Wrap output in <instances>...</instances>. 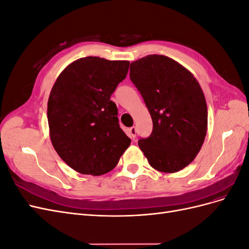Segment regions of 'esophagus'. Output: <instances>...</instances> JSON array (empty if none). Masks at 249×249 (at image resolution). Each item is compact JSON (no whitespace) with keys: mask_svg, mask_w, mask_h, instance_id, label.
Returning a JSON list of instances; mask_svg holds the SVG:
<instances>
[{"mask_svg":"<svg viewBox=\"0 0 249 249\" xmlns=\"http://www.w3.org/2000/svg\"><path fill=\"white\" fill-rule=\"evenodd\" d=\"M129 132H130L131 138H135V136H136V133H137V129L135 126H132L129 129Z\"/></svg>","mask_w":249,"mask_h":249,"instance_id":"esophagus-1","label":"esophagus"}]
</instances>
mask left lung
Returning a JSON list of instances; mask_svg holds the SVG:
<instances>
[{"label": "left lung", "mask_w": 249, "mask_h": 249, "mask_svg": "<svg viewBox=\"0 0 249 249\" xmlns=\"http://www.w3.org/2000/svg\"><path fill=\"white\" fill-rule=\"evenodd\" d=\"M130 79L153 120L152 134L138 141L149 165L168 173L185 168L198 154L207 134V103L197 80L163 55L132 62Z\"/></svg>", "instance_id": "left-lung-1"}]
</instances>
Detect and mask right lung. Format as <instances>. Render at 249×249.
Masks as SVG:
<instances>
[{
	"label": "right lung",
	"mask_w": 249,
	"mask_h": 249,
	"mask_svg": "<svg viewBox=\"0 0 249 249\" xmlns=\"http://www.w3.org/2000/svg\"><path fill=\"white\" fill-rule=\"evenodd\" d=\"M129 61L85 57L60 73L48 102L50 136L59 157L83 175L114 168L131 139L120 129L111 94L124 81Z\"/></svg>",
	"instance_id": "obj_1"
}]
</instances>
